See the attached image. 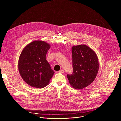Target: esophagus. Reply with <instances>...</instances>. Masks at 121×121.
<instances>
[{"mask_svg": "<svg viewBox=\"0 0 121 121\" xmlns=\"http://www.w3.org/2000/svg\"><path fill=\"white\" fill-rule=\"evenodd\" d=\"M59 73H64L65 72V71L64 69H61L59 71H58Z\"/></svg>", "mask_w": 121, "mask_h": 121, "instance_id": "esophagus-1", "label": "esophagus"}]
</instances>
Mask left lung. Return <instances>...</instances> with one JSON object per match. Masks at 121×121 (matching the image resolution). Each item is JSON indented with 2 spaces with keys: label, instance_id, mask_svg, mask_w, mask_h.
Instances as JSON below:
<instances>
[{
  "label": "left lung",
  "instance_id": "obj_1",
  "mask_svg": "<svg viewBox=\"0 0 121 121\" xmlns=\"http://www.w3.org/2000/svg\"><path fill=\"white\" fill-rule=\"evenodd\" d=\"M73 72L67 75L72 87L82 89L91 84L95 79L99 71V61L95 52L85 44L72 47Z\"/></svg>",
  "mask_w": 121,
  "mask_h": 121
}]
</instances>
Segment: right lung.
Instances as JSON below:
<instances>
[{
  "mask_svg": "<svg viewBox=\"0 0 121 121\" xmlns=\"http://www.w3.org/2000/svg\"><path fill=\"white\" fill-rule=\"evenodd\" d=\"M50 45L42 41H34L27 44L20 55L18 68L23 80L33 88L47 86L55 72L46 59Z\"/></svg>",
  "mask_w": 121,
  "mask_h": 121,
  "instance_id": "1",
  "label": "right lung"
}]
</instances>
